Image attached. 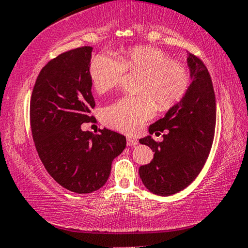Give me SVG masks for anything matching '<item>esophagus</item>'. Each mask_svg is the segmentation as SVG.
<instances>
[{
  "label": "esophagus",
  "mask_w": 248,
  "mask_h": 248,
  "mask_svg": "<svg viewBox=\"0 0 248 248\" xmlns=\"http://www.w3.org/2000/svg\"><path fill=\"white\" fill-rule=\"evenodd\" d=\"M127 145L128 146H136V145H138V140L136 138L127 137Z\"/></svg>",
  "instance_id": "34e87169"
}]
</instances>
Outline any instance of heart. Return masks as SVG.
<instances>
[{
	"mask_svg": "<svg viewBox=\"0 0 248 248\" xmlns=\"http://www.w3.org/2000/svg\"><path fill=\"white\" fill-rule=\"evenodd\" d=\"M124 69L140 74L136 96H124L103 110V123L124 134H136L154 116L156 107L169 110L183 99L191 76L186 66L173 62L165 51L152 46H136L120 59L100 54L90 65V78L97 93L116 88ZM158 106H156L155 104Z\"/></svg>",
	"mask_w": 248,
	"mask_h": 248,
	"instance_id": "1",
	"label": "heart"
}]
</instances>
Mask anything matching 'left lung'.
Returning <instances> with one entry per match:
<instances>
[{
	"instance_id": "8db88e82",
	"label": "left lung",
	"mask_w": 248,
	"mask_h": 248,
	"mask_svg": "<svg viewBox=\"0 0 248 248\" xmlns=\"http://www.w3.org/2000/svg\"><path fill=\"white\" fill-rule=\"evenodd\" d=\"M191 84L176 106L162 119L149 125V134L167 130L163 142L150 135L139 139L155 152L147 165L139 167V176L147 189L157 195H172L186 189L201 172L215 137L216 97L207 67L197 56L187 54Z\"/></svg>"
}]
</instances>
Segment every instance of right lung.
<instances>
[{"label":"right lung","mask_w":248,"mask_h":248,"mask_svg":"<svg viewBox=\"0 0 248 248\" xmlns=\"http://www.w3.org/2000/svg\"><path fill=\"white\" fill-rule=\"evenodd\" d=\"M92 47L62 53L38 75L30 101L34 146L45 169L62 187L91 193L109 179L112 160L125 147V137L109 129L83 131L95 107L90 78Z\"/></svg>","instance_id":"right-lung-1"}]
</instances>
